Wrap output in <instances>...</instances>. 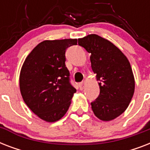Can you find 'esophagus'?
<instances>
[{"label":"esophagus","instance_id":"1","mask_svg":"<svg viewBox=\"0 0 150 150\" xmlns=\"http://www.w3.org/2000/svg\"><path fill=\"white\" fill-rule=\"evenodd\" d=\"M79 89H81V90H82L85 87V82H81V83H79Z\"/></svg>","mask_w":150,"mask_h":150}]
</instances>
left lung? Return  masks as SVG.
<instances>
[{
    "label": "left lung",
    "instance_id": "obj_1",
    "mask_svg": "<svg viewBox=\"0 0 150 150\" xmlns=\"http://www.w3.org/2000/svg\"><path fill=\"white\" fill-rule=\"evenodd\" d=\"M79 45L91 54L92 69L100 82V95L91 103L92 110L100 120L111 121L125 112L134 94L130 63L116 46L96 34L79 39Z\"/></svg>",
    "mask_w": 150,
    "mask_h": 150
}]
</instances>
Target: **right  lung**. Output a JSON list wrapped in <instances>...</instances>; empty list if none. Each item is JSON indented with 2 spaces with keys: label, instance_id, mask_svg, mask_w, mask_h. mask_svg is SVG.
I'll list each match as a JSON object with an SVG mask.
<instances>
[{
  "label": "right lung",
  "instance_id": "right-lung-1",
  "mask_svg": "<svg viewBox=\"0 0 150 150\" xmlns=\"http://www.w3.org/2000/svg\"><path fill=\"white\" fill-rule=\"evenodd\" d=\"M77 39L44 40L27 56L21 69L20 91L29 109L47 122L68 111L76 89L70 82L65 52Z\"/></svg>",
  "mask_w": 150,
  "mask_h": 150
}]
</instances>
